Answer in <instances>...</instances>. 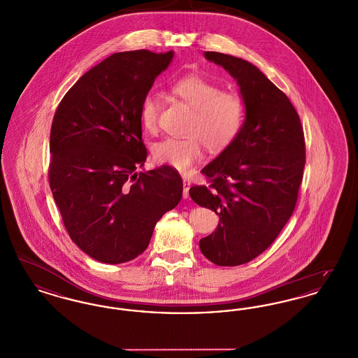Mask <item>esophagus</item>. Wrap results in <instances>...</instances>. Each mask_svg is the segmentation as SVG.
<instances>
[{"label": "esophagus", "mask_w": 358, "mask_h": 358, "mask_svg": "<svg viewBox=\"0 0 358 358\" xmlns=\"http://www.w3.org/2000/svg\"><path fill=\"white\" fill-rule=\"evenodd\" d=\"M184 190H182V196H184V199H187L189 197V189H190V181L187 180V178H184Z\"/></svg>", "instance_id": "obj_1"}]
</instances>
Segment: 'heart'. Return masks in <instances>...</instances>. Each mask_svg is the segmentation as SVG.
<instances>
[{
    "label": "heart",
    "mask_w": 358,
    "mask_h": 358,
    "mask_svg": "<svg viewBox=\"0 0 358 358\" xmlns=\"http://www.w3.org/2000/svg\"><path fill=\"white\" fill-rule=\"evenodd\" d=\"M173 92L193 110L185 138H166L153 148L154 159L187 173L204 155V145L215 153L225 150L238 138L245 117V107L238 94L200 75H187L171 85ZM161 95L150 91L142 101L141 120L154 133L161 114Z\"/></svg>",
    "instance_id": "b5f03b06"
}]
</instances>
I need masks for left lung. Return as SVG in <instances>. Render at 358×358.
Segmentation results:
<instances>
[{
	"instance_id": "left-lung-1",
	"label": "left lung",
	"mask_w": 358,
	"mask_h": 358,
	"mask_svg": "<svg viewBox=\"0 0 358 358\" xmlns=\"http://www.w3.org/2000/svg\"><path fill=\"white\" fill-rule=\"evenodd\" d=\"M236 79L245 120L236 141L201 171L209 185L189 189L215 210L219 225L200 240L217 266H240L266 251L289 222L303 178L306 148L299 115L268 78L247 60L205 52Z\"/></svg>"
}]
</instances>
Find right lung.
<instances>
[{
    "mask_svg": "<svg viewBox=\"0 0 358 358\" xmlns=\"http://www.w3.org/2000/svg\"><path fill=\"white\" fill-rule=\"evenodd\" d=\"M174 52H118L69 88L55 113L50 187L69 238L92 259L120 264L149 245L157 222L182 197L171 166L139 171L141 106Z\"/></svg>",
    "mask_w": 358,
    "mask_h": 358,
    "instance_id": "1",
    "label": "right lung"
}]
</instances>
